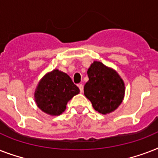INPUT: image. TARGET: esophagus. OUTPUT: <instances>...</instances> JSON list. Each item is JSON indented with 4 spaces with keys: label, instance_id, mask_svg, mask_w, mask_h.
<instances>
[{
    "label": "esophagus",
    "instance_id": "1",
    "mask_svg": "<svg viewBox=\"0 0 158 158\" xmlns=\"http://www.w3.org/2000/svg\"><path fill=\"white\" fill-rule=\"evenodd\" d=\"M78 86H79V90H80V92H81V93H83V91H84V85H83L82 84H79Z\"/></svg>",
    "mask_w": 158,
    "mask_h": 158
}]
</instances>
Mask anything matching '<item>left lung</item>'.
<instances>
[{
  "mask_svg": "<svg viewBox=\"0 0 158 158\" xmlns=\"http://www.w3.org/2000/svg\"><path fill=\"white\" fill-rule=\"evenodd\" d=\"M89 81L84 95L97 111L103 115L112 112L125 98V83L115 69L100 61H94L88 69Z\"/></svg>",
  "mask_w": 158,
  "mask_h": 158,
  "instance_id": "1",
  "label": "left lung"
}]
</instances>
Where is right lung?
<instances>
[{"label":"right lung","mask_w":158,"mask_h":158,"mask_svg":"<svg viewBox=\"0 0 158 158\" xmlns=\"http://www.w3.org/2000/svg\"><path fill=\"white\" fill-rule=\"evenodd\" d=\"M79 94V88L64 72L55 69L38 82L34 100L39 109L51 115H59L66 109L67 102Z\"/></svg>","instance_id":"1"}]
</instances>
